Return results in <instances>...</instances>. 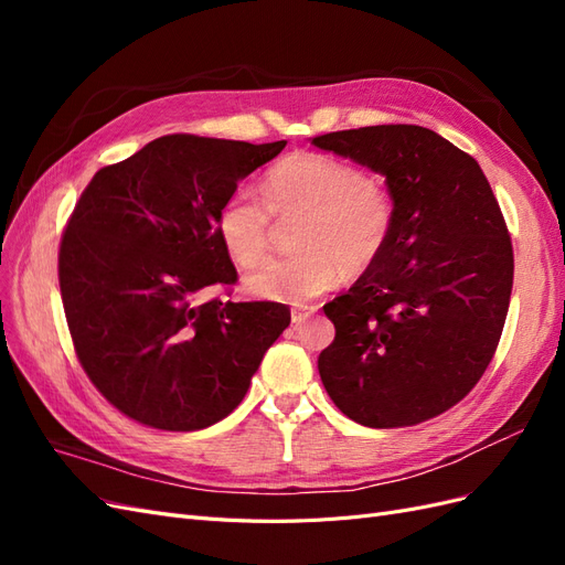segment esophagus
I'll use <instances>...</instances> for the list:
<instances>
[{
  "label": "esophagus",
  "instance_id": "34e87169",
  "mask_svg": "<svg viewBox=\"0 0 565 565\" xmlns=\"http://www.w3.org/2000/svg\"><path fill=\"white\" fill-rule=\"evenodd\" d=\"M311 313H313V306H295V309H292V324H301Z\"/></svg>",
  "mask_w": 565,
  "mask_h": 565
}]
</instances>
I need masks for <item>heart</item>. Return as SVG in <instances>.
Instances as JSON below:
<instances>
[{
    "mask_svg": "<svg viewBox=\"0 0 565 565\" xmlns=\"http://www.w3.org/2000/svg\"><path fill=\"white\" fill-rule=\"evenodd\" d=\"M262 195L241 188L216 216V233L241 266L268 249L273 216L297 218L292 256H278L245 276L247 292L285 303H303L347 276H361L380 259L393 231V198L382 179L334 156L297 152L270 169Z\"/></svg>",
    "mask_w": 565,
    "mask_h": 565,
    "instance_id": "obj_1",
    "label": "heart"
}]
</instances>
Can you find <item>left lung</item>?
<instances>
[{
  "label": "left lung",
  "mask_w": 565,
  "mask_h": 565,
  "mask_svg": "<svg viewBox=\"0 0 565 565\" xmlns=\"http://www.w3.org/2000/svg\"><path fill=\"white\" fill-rule=\"evenodd\" d=\"M311 143L386 177L396 210L380 259L322 306L337 330L318 355L324 391L370 429L438 417L500 344L514 282L500 204L478 162L426 127H361Z\"/></svg>",
  "instance_id": "obj_1"
}]
</instances>
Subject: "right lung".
Instances as JSON below:
<instances>
[{"label":"right lung","instance_id":"right-lung-1","mask_svg":"<svg viewBox=\"0 0 565 565\" xmlns=\"http://www.w3.org/2000/svg\"><path fill=\"white\" fill-rule=\"evenodd\" d=\"M285 146L169 134L84 188L61 241V299L79 365L129 419L198 431L228 417L289 324L285 303L198 301L237 280L221 204Z\"/></svg>","mask_w":565,"mask_h":565}]
</instances>
